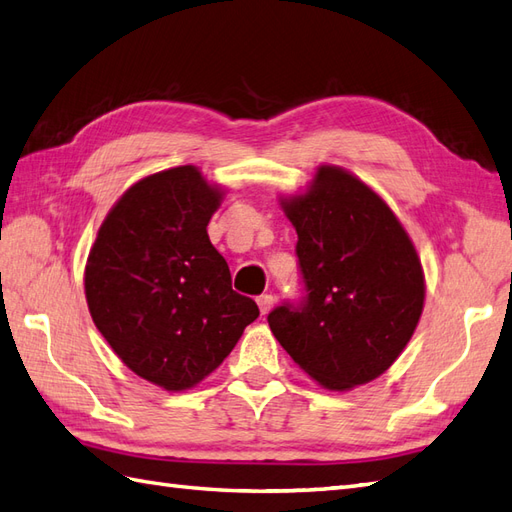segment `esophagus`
<instances>
[{
    "instance_id": "34e87169",
    "label": "esophagus",
    "mask_w": 512,
    "mask_h": 512,
    "mask_svg": "<svg viewBox=\"0 0 512 512\" xmlns=\"http://www.w3.org/2000/svg\"><path fill=\"white\" fill-rule=\"evenodd\" d=\"M256 302H258L260 313L269 315V310L273 308V304H276V297H273V295H260V297L256 299Z\"/></svg>"
}]
</instances>
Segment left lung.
<instances>
[{"mask_svg": "<svg viewBox=\"0 0 512 512\" xmlns=\"http://www.w3.org/2000/svg\"><path fill=\"white\" fill-rule=\"evenodd\" d=\"M280 206L297 232L306 299L271 310L273 336L323 389L376 380L404 352L426 299L413 241L371 186L334 165Z\"/></svg>", "mask_w": 512, "mask_h": 512, "instance_id": "8db88e82", "label": "left lung"}]
</instances>
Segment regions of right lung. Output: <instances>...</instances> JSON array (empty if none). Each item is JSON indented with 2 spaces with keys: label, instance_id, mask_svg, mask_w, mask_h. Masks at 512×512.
Returning a JSON list of instances; mask_svg holds the SVG:
<instances>
[{
  "label": "right lung",
  "instance_id": "right-lung-1",
  "mask_svg": "<svg viewBox=\"0 0 512 512\" xmlns=\"http://www.w3.org/2000/svg\"><path fill=\"white\" fill-rule=\"evenodd\" d=\"M223 195L193 165L152 173L110 208L86 258L97 330L123 365L171 393L213 373L258 317L208 239Z\"/></svg>",
  "mask_w": 512,
  "mask_h": 512
}]
</instances>
